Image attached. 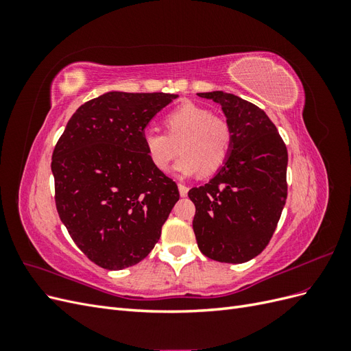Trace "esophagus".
<instances>
[{"label":"esophagus","instance_id":"34e87169","mask_svg":"<svg viewBox=\"0 0 351 351\" xmlns=\"http://www.w3.org/2000/svg\"><path fill=\"white\" fill-rule=\"evenodd\" d=\"M178 192H180V196L182 197H186L187 196V192H189V187L186 184H178Z\"/></svg>","mask_w":351,"mask_h":351}]
</instances>
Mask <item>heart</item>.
I'll return each instance as SVG.
<instances>
[{"label": "heart", "instance_id": "obj_1", "mask_svg": "<svg viewBox=\"0 0 351 351\" xmlns=\"http://www.w3.org/2000/svg\"><path fill=\"white\" fill-rule=\"evenodd\" d=\"M168 136L156 130L143 133L145 151L161 173H167L178 155L177 174L187 177L200 171L212 174L224 165L231 147V127L227 120L193 102H183L165 117Z\"/></svg>", "mask_w": 351, "mask_h": 351}]
</instances>
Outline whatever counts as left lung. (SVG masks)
I'll return each instance as SVG.
<instances>
[{"label":"left lung","mask_w":351,"mask_h":351,"mask_svg":"<svg viewBox=\"0 0 351 351\" xmlns=\"http://www.w3.org/2000/svg\"><path fill=\"white\" fill-rule=\"evenodd\" d=\"M221 105L231 127L227 161L209 183L189 192L200 252L243 263L267 247L287 200L289 154L277 127L256 105L222 90L197 93Z\"/></svg>","instance_id":"1"}]
</instances>
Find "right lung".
I'll return each instance as SVG.
<instances>
[{"label": "right lung", "mask_w": 351, "mask_h": 351, "mask_svg": "<svg viewBox=\"0 0 351 351\" xmlns=\"http://www.w3.org/2000/svg\"><path fill=\"white\" fill-rule=\"evenodd\" d=\"M177 97L107 92L77 108L56 145L60 219L101 268L120 271L145 259L180 197L143 145L146 125Z\"/></svg>", "instance_id": "1"}]
</instances>
